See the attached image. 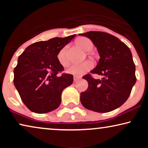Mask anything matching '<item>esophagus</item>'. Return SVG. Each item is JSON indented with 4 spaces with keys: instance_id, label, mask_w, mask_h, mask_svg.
I'll return each mask as SVG.
<instances>
[{
    "instance_id": "obj_1",
    "label": "esophagus",
    "mask_w": 148,
    "mask_h": 148,
    "mask_svg": "<svg viewBox=\"0 0 148 148\" xmlns=\"http://www.w3.org/2000/svg\"><path fill=\"white\" fill-rule=\"evenodd\" d=\"M80 78H81V77H80V76H76V75H74V76H73L74 82H76L77 81L78 79H79Z\"/></svg>"
}]
</instances>
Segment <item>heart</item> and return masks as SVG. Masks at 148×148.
<instances>
[{
	"mask_svg": "<svg viewBox=\"0 0 148 148\" xmlns=\"http://www.w3.org/2000/svg\"><path fill=\"white\" fill-rule=\"evenodd\" d=\"M76 44L79 46H80L82 49L86 51H89L92 49L93 47V44L92 41L88 38L81 37L79 38L76 40ZM67 50L68 46H65L58 52L57 54V60L59 63L62 66H66L68 65L69 58L67 56ZM94 66V64L90 60H85V61L80 62V63L73 64L70 66H69L66 69V73L72 75H79L86 73L88 71L92 69Z\"/></svg>",
	"mask_w": 148,
	"mask_h": 148,
	"instance_id": "heart-1",
	"label": "heart"
}]
</instances>
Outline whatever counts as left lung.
Returning a JSON list of instances; mask_svg holds the SVG:
<instances>
[{
    "mask_svg": "<svg viewBox=\"0 0 148 148\" xmlns=\"http://www.w3.org/2000/svg\"><path fill=\"white\" fill-rule=\"evenodd\" d=\"M79 35L88 37L98 49L100 60L91 73L102 75L101 79L87 74L88 88L81 93L85 108L97 112H108L120 107L130 96L136 82L135 65L130 49L115 36L102 32H88Z\"/></svg>",
    "mask_w": 148,
    "mask_h": 148,
    "instance_id": "left-lung-1",
    "label": "left lung"
}]
</instances>
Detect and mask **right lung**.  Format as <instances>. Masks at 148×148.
<instances>
[{"mask_svg": "<svg viewBox=\"0 0 148 148\" xmlns=\"http://www.w3.org/2000/svg\"><path fill=\"white\" fill-rule=\"evenodd\" d=\"M75 36L36 42L18 58L13 83L32 112L42 114L55 110L61 103L62 90L73 84L72 75L59 74L64 67L58 62L57 54Z\"/></svg>", "mask_w": 148, "mask_h": 148, "instance_id": "1", "label": "right lung"}]
</instances>
